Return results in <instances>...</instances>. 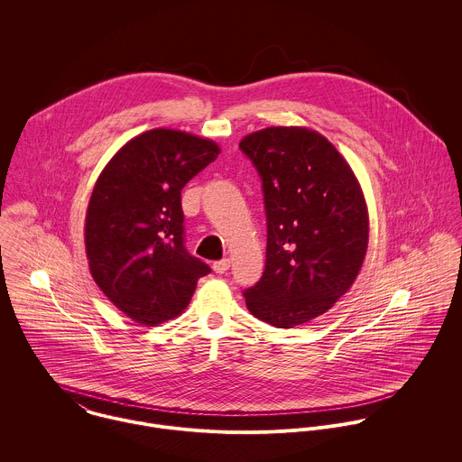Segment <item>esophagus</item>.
Returning <instances> with one entry per match:
<instances>
[{"instance_id": "esophagus-1", "label": "esophagus", "mask_w": 462, "mask_h": 462, "mask_svg": "<svg viewBox=\"0 0 462 462\" xmlns=\"http://www.w3.org/2000/svg\"><path fill=\"white\" fill-rule=\"evenodd\" d=\"M229 266H231L229 260H220V262H215V263H213V270H215L217 273H224V272L229 270Z\"/></svg>"}]
</instances>
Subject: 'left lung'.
Wrapping results in <instances>:
<instances>
[{
  "instance_id": "obj_1",
  "label": "left lung",
  "mask_w": 462,
  "mask_h": 462,
  "mask_svg": "<svg viewBox=\"0 0 462 462\" xmlns=\"http://www.w3.org/2000/svg\"><path fill=\"white\" fill-rule=\"evenodd\" d=\"M263 181L266 262L244 291L279 329L306 324L356 281L368 249V209L346 160L320 133L272 126L240 142Z\"/></svg>"
}]
</instances>
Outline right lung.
<instances>
[{
	"instance_id": "right-lung-1",
	"label": "right lung",
	"mask_w": 462,
	"mask_h": 462,
	"mask_svg": "<svg viewBox=\"0 0 462 462\" xmlns=\"http://www.w3.org/2000/svg\"><path fill=\"white\" fill-rule=\"evenodd\" d=\"M218 152L208 138L156 128L123 145L96 181L85 217L88 268L136 324L181 315L211 272L185 249L181 190Z\"/></svg>"
}]
</instances>
